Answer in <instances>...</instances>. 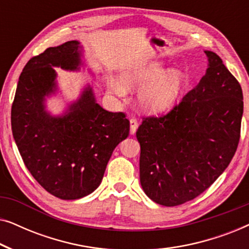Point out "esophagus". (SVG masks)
<instances>
[{
  "label": "esophagus",
  "instance_id": "obj_1",
  "mask_svg": "<svg viewBox=\"0 0 249 249\" xmlns=\"http://www.w3.org/2000/svg\"><path fill=\"white\" fill-rule=\"evenodd\" d=\"M138 120L135 118H131L130 119V134L131 135H135L136 131H137V128H138Z\"/></svg>",
  "mask_w": 249,
  "mask_h": 249
}]
</instances>
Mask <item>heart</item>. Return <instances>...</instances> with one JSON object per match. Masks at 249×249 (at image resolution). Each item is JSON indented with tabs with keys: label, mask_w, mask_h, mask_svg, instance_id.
Instances as JSON below:
<instances>
[{
	"label": "heart",
	"mask_w": 249,
	"mask_h": 249,
	"mask_svg": "<svg viewBox=\"0 0 249 249\" xmlns=\"http://www.w3.org/2000/svg\"><path fill=\"white\" fill-rule=\"evenodd\" d=\"M187 84V74L179 68L164 70L161 62H152L122 74L121 84L115 83L113 89L118 95L125 89L144 87L139 93L142 107L148 111L159 112L175 103Z\"/></svg>",
	"instance_id": "1"
}]
</instances>
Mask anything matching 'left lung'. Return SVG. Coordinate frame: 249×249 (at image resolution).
Wrapping results in <instances>:
<instances>
[{"instance_id":"8db88e82","label":"left lung","mask_w":249,"mask_h":249,"mask_svg":"<svg viewBox=\"0 0 249 249\" xmlns=\"http://www.w3.org/2000/svg\"><path fill=\"white\" fill-rule=\"evenodd\" d=\"M205 54L209 64L197 86L168 114L142 119L136 132L141 185L160 205L196 198L222 175L237 151L243 90L217 54Z\"/></svg>"}]
</instances>
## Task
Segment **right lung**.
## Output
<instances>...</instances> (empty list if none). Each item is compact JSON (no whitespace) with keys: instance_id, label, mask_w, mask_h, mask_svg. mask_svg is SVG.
Instances as JSON below:
<instances>
[{"instance_id":"right-lung-1","label":"right lung","mask_w":249,"mask_h":249,"mask_svg":"<svg viewBox=\"0 0 249 249\" xmlns=\"http://www.w3.org/2000/svg\"><path fill=\"white\" fill-rule=\"evenodd\" d=\"M83 47L69 40L30 59L19 77L11 108L13 138L23 163L46 192L78 199L101 185L114 148L128 137L129 120L96 103L89 85L61 115L46 111L57 91L54 68L78 71Z\"/></svg>"}]
</instances>
